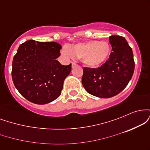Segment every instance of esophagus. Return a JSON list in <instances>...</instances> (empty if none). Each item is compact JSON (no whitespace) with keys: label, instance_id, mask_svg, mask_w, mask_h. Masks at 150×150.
<instances>
[{"label":"esophagus","instance_id":"obj_1","mask_svg":"<svg viewBox=\"0 0 150 150\" xmlns=\"http://www.w3.org/2000/svg\"><path fill=\"white\" fill-rule=\"evenodd\" d=\"M77 64H76V63H72V68H75V66H77Z\"/></svg>","mask_w":150,"mask_h":150}]
</instances>
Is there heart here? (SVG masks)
Returning a JSON list of instances; mask_svg holds the SVG:
<instances>
[{"label": "heart", "instance_id": "heart-1", "mask_svg": "<svg viewBox=\"0 0 150 150\" xmlns=\"http://www.w3.org/2000/svg\"><path fill=\"white\" fill-rule=\"evenodd\" d=\"M111 46L106 42L89 41L78 43L72 46H64L61 50V54L65 58L82 59L87 66L97 68L108 60L111 53Z\"/></svg>", "mask_w": 150, "mask_h": 150}]
</instances>
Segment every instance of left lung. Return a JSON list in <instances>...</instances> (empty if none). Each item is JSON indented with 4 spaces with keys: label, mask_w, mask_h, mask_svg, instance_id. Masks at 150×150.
Returning a JSON list of instances; mask_svg holds the SVG:
<instances>
[{
    "label": "left lung",
    "mask_w": 150,
    "mask_h": 150,
    "mask_svg": "<svg viewBox=\"0 0 150 150\" xmlns=\"http://www.w3.org/2000/svg\"><path fill=\"white\" fill-rule=\"evenodd\" d=\"M109 42L112 52L104 64L97 68H83L82 85L89 94L100 98L119 94L131 80L135 69L132 49L125 38L112 35Z\"/></svg>",
    "instance_id": "8db88e82"
}]
</instances>
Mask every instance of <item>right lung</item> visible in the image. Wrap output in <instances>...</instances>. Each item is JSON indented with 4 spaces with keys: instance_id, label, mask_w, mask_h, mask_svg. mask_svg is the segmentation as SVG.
<instances>
[{
    "instance_id": "right-lung-1",
    "label": "right lung",
    "mask_w": 150,
    "mask_h": 150,
    "mask_svg": "<svg viewBox=\"0 0 150 150\" xmlns=\"http://www.w3.org/2000/svg\"><path fill=\"white\" fill-rule=\"evenodd\" d=\"M61 46L56 42L28 40L19 46L13 61L12 78L26 99L46 104L59 97L63 82L71 71V63L63 65L56 58Z\"/></svg>"
}]
</instances>
